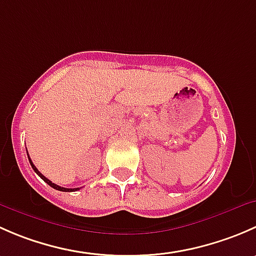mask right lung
I'll use <instances>...</instances> for the list:
<instances>
[{
    "label": "right lung",
    "mask_w": 256,
    "mask_h": 256,
    "mask_svg": "<svg viewBox=\"0 0 256 256\" xmlns=\"http://www.w3.org/2000/svg\"><path fill=\"white\" fill-rule=\"evenodd\" d=\"M27 154H28V152H27ZM28 160H30V166H32V168H33V171L36 172V174H38V176H40V178H42L43 180H44L46 183H47V184H49L50 186L52 188H54V190H62V192H74V190H80V188H64V187H60V186H58V184H56V183H53L52 182V180H49L47 177H44L43 176L42 174H40V171H38L37 168H36V166L34 164H33V162H32V160L30 158V156H28Z\"/></svg>",
    "instance_id": "1"
}]
</instances>
